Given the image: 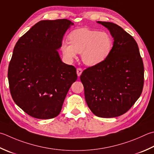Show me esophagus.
Returning <instances> with one entry per match:
<instances>
[{
  "label": "esophagus",
  "instance_id": "obj_1",
  "mask_svg": "<svg viewBox=\"0 0 154 154\" xmlns=\"http://www.w3.org/2000/svg\"><path fill=\"white\" fill-rule=\"evenodd\" d=\"M82 72H83V69L81 68H77V73L78 77L80 76L81 73H82Z\"/></svg>",
  "mask_w": 154,
  "mask_h": 154
}]
</instances>
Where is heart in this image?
<instances>
[{
    "instance_id": "obj_1",
    "label": "heart",
    "mask_w": 154,
    "mask_h": 154,
    "mask_svg": "<svg viewBox=\"0 0 154 154\" xmlns=\"http://www.w3.org/2000/svg\"><path fill=\"white\" fill-rule=\"evenodd\" d=\"M69 41L62 44L61 51L69 61L81 53V59L85 65L94 66L106 59L112 49L113 39L106 32L80 29L72 31Z\"/></svg>"
}]
</instances>
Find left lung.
<instances>
[{"label":"left lung","mask_w":154,"mask_h":154,"mask_svg":"<svg viewBox=\"0 0 154 154\" xmlns=\"http://www.w3.org/2000/svg\"><path fill=\"white\" fill-rule=\"evenodd\" d=\"M97 23L109 31L114 39L112 49L104 61L85 69L80 79L86 103L93 114L110 118L127 112L140 97L144 67L132 36L115 23Z\"/></svg>","instance_id":"obj_1"}]
</instances>
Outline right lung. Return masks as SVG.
I'll list each match as a JSON object with an SVG mask.
<instances>
[{"instance_id":"obj_1","label":"right lung","mask_w":154,"mask_h":154,"mask_svg":"<svg viewBox=\"0 0 154 154\" xmlns=\"http://www.w3.org/2000/svg\"><path fill=\"white\" fill-rule=\"evenodd\" d=\"M73 25L65 19L41 20L15 45L8 69L9 88L14 103L30 116L57 117L77 79L76 68L62 62L57 51Z\"/></svg>"}]
</instances>
